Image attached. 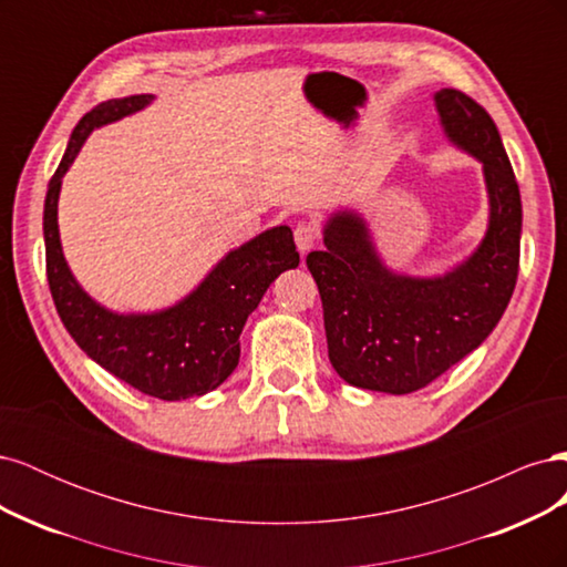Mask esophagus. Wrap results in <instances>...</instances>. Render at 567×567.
Instances as JSON below:
<instances>
[{
  "mask_svg": "<svg viewBox=\"0 0 567 567\" xmlns=\"http://www.w3.org/2000/svg\"><path fill=\"white\" fill-rule=\"evenodd\" d=\"M319 241V227L315 225V221H300V225L296 227V246L298 250L305 255L310 252Z\"/></svg>",
  "mask_w": 567,
  "mask_h": 567,
  "instance_id": "obj_1",
  "label": "esophagus"
}]
</instances>
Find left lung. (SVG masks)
I'll use <instances>...</instances> for the list:
<instances>
[{"instance_id": "obj_1", "label": "left lung", "mask_w": 567, "mask_h": 567, "mask_svg": "<svg viewBox=\"0 0 567 567\" xmlns=\"http://www.w3.org/2000/svg\"><path fill=\"white\" fill-rule=\"evenodd\" d=\"M435 109L447 140L483 163L487 231L454 269L409 277L381 260L357 210L326 219L323 250L307 255V267L319 286L329 359L354 388L406 394L433 383L483 346L516 288L523 205L499 130L458 90L435 92Z\"/></svg>"}]
</instances>
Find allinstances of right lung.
<instances>
[{
  "label": "right lung",
  "mask_w": 567,
  "mask_h": 567,
  "mask_svg": "<svg viewBox=\"0 0 567 567\" xmlns=\"http://www.w3.org/2000/svg\"><path fill=\"white\" fill-rule=\"evenodd\" d=\"M153 94L111 99L84 115L71 134L44 200L47 279L59 317L82 352L134 390L177 402L225 383L241 357L248 315L269 284L300 265L293 231L281 225L229 250L192 293L167 310L117 315L84 293L68 267L59 236L61 179L96 130L146 109Z\"/></svg>",
  "instance_id": "right-lung-1"
}]
</instances>
